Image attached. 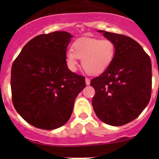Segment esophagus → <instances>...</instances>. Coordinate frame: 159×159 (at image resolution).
I'll list each match as a JSON object with an SVG mask.
<instances>
[{"label":"esophagus","instance_id":"34e87169","mask_svg":"<svg viewBox=\"0 0 159 159\" xmlns=\"http://www.w3.org/2000/svg\"><path fill=\"white\" fill-rule=\"evenodd\" d=\"M85 81H86V84H87V85H89V84H90V81H91V80H90V79L89 78H86V79H85Z\"/></svg>","mask_w":159,"mask_h":159}]
</instances>
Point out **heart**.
<instances>
[{
    "instance_id": "heart-1",
    "label": "heart",
    "mask_w": 159,
    "mask_h": 159,
    "mask_svg": "<svg viewBox=\"0 0 159 159\" xmlns=\"http://www.w3.org/2000/svg\"><path fill=\"white\" fill-rule=\"evenodd\" d=\"M116 55V44L109 39L82 38L73 43L72 49L67 50L65 60L67 67L75 71L79 59H82L84 69L89 74L103 72L112 63Z\"/></svg>"
}]
</instances>
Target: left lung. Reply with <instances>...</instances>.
Listing matches in <instances>:
<instances>
[{
	"mask_svg": "<svg viewBox=\"0 0 159 159\" xmlns=\"http://www.w3.org/2000/svg\"><path fill=\"white\" fill-rule=\"evenodd\" d=\"M99 32L115 43L116 55L107 69L91 81L95 90L92 106L101 121L111 126H123L135 119L150 102L151 59L132 38Z\"/></svg>",
	"mask_w": 159,
	"mask_h": 159,
	"instance_id": "obj_1",
	"label": "left lung"
}]
</instances>
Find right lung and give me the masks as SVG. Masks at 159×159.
Segmentation results:
<instances>
[{"label":"right lung","mask_w":159,"mask_h":159,"mask_svg":"<svg viewBox=\"0 0 159 159\" xmlns=\"http://www.w3.org/2000/svg\"><path fill=\"white\" fill-rule=\"evenodd\" d=\"M71 36L57 31L29 40L11 69L13 106L25 121L53 130L70 119L74 102L85 88V77L67 68L66 51Z\"/></svg>","instance_id":"right-lung-1"}]
</instances>
